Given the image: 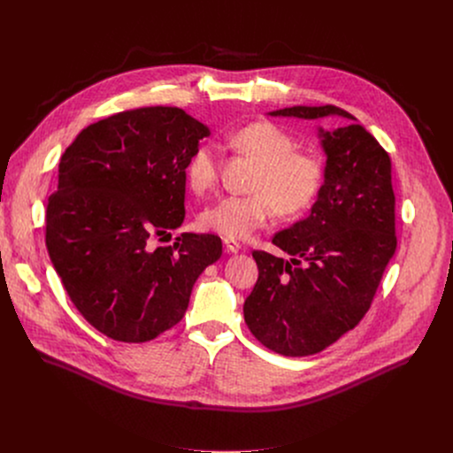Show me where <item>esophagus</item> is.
<instances>
[{
  "label": "esophagus",
  "instance_id": "obj_1",
  "mask_svg": "<svg viewBox=\"0 0 453 453\" xmlns=\"http://www.w3.org/2000/svg\"><path fill=\"white\" fill-rule=\"evenodd\" d=\"M224 247H226V250L231 252V254H236V252L242 249V245H240L236 240H229V238L224 240Z\"/></svg>",
  "mask_w": 453,
  "mask_h": 453
}]
</instances>
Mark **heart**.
<instances>
[{
    "instance_id": "1",
    "label": "heart",
    "mask_w": 453,
    "mask_h": 453,
    "mask_svg": "<svg viewBox=\"0 0 453 453\" xmlns=\"http://www.w3.org/2000/svg\"><path fill=\"white\" fill-rule=\"evenodd\" d=\"M231 147L260 161L250 196H227L206 206L201 226L229 240H243L267 226L276 206L285 215L303 211L311 204L322 180L317 157L297 152L294 140L271 121L249 123L229 136ZM217 175V150L199 147L188 161L186 179L193 191L208 188Z\"/></svg>"
}]
</instances>
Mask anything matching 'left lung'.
<instances>
[{
  "label": "left lung",
  "mask_w": 453,
  "mask_h": 453,
  "mask_svg": "<svg viewBox=\"0 0 453 453\" xmlns=\"http://www.w3.org/2000/svg\"><path fill=\"white\" fill-rule=\"evenodd\" d=\"M269 114L344 119L337 128L317 127L325 180L310 215L273 238L290 260L252 252L260 274L243 304L250 334L265 348L308 357L358 325L396 252L391 157L355 116L335 105Z\"/></svg>",
  "instance_id": "obj_1"
}]
</instances>
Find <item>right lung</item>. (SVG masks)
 <instances>
[{
  "instance_id": "right-lung-1",
  "label": "right lung",
  "mask_w": 453,
  "mask_h": 453,
  "mask_svg": "<svg viewBox=\"0 0 453 453\" xmlns=\"http://www.w3.org/2000/svg\"><path fill=\"white\" fill-rule=\"evenodd\" d=\"M211 133L177 107L100 119L58 163L46 208V247L72 303L119 342H147L184 317L193 285L222 256L215 234L182 233L186 166Z\"/></svg>"
}]
</instances>
